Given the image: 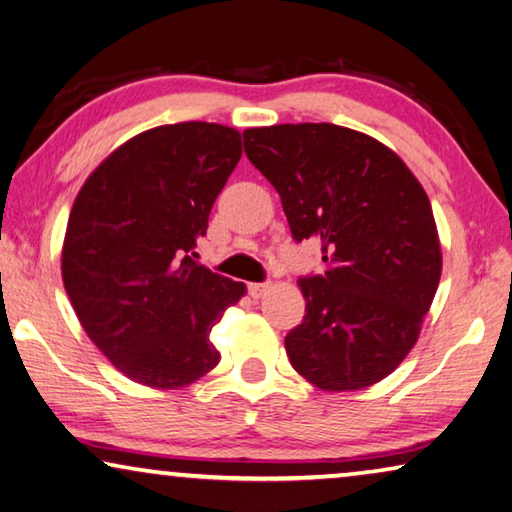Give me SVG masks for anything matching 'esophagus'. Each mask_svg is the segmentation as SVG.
<instances>
[{
    "label": "esophagus",
    "mask_w": 512,
    "mask_h": 512,
    "mask_svg": "<svg viewBox=\"0 0 512 512\" xmlns=\"http://www.w3.org/2000/svg\"><path fill=\"white\" fill-rule=\"evenodd\" d=\"M266 291H269V282H250L248 294L253 298H262Z\"/></svg>",
    "instance_id": "1"
}]
</instances>
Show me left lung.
<instances>
[{
  "label": "left lung",
  "mask_w": 512,
  "mask_h": 512,
  "mask_svg": "<svg viewBox=\"0 0 512 512\" xmlns=\"http://www.w3.org/2000/svg\"><path fill=\"white\" fill-rule=\"evenodd\" d=\"M248 159L280 193L296 241H321L323 275L300 278L291 367L323 392L387 378L417 344L442 275L424 186L369 134L332 123L253 127Z\"/></svg>",
  "instance_id": "left-lung-1"
}]
</instances>
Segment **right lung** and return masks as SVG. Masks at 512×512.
<instances>
[{
	"instance_id": "obj_1",
	"label": "right lung",
	"mask_w": 512,
	"mask_h": 512,
	"mask_svg": "<svg viewBox=\"0 0 512 512\" xmlns=\"http://www.w3.org/2000/svg\"><path fill=\"white\" fill-rule=\"evenodd\" d=\"M239 159L237 129L161 125L113 150L77 193L63 285L86 335L134 383L180 389L221 358L209 332L246 285L193 262V248Z\"/></svg>"
}]
</instances>
